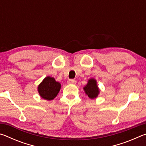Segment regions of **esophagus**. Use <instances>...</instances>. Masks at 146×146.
Returning a JSON list of instances; mask_svg holds the SVG:
<instances>
[{
  "instance_id": "1",
  "label": "esophagus",
  "mask_w": 146,
  "mask_h": 146,
  "mask_svg": "<svg viewBox=\"0 0 146 146\" xmlns=\"http://www.w3.org/2000/svg\"><path fill=\"white\" fill-rule=\"evenodd\" d=\"M76 81L75 80H73V79H70V80H68V83L70 84H75Z\"/></svg>"
}]
</instances>
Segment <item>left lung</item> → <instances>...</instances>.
Returning a JSON list of instances; mask_svg holds the SVG:
<instances>
[{
	"instance_id": "obj_1",
	"label": "left lung",
	"mask_w": 146,
	"mask_h": 146,
	"mask_svg": "<svg viewBox=\"0 0 146 146\" xmlns=\"http://www.w3.org/2000/svg\"><path fill=\"white\" fill-rule=\"evenodd\" d=\"M84 90L88 97L91 99H95L97 98L100 93L97 80L94 78H90V80H88V84L84 87Z\"/></svg>"
}]
</instances>
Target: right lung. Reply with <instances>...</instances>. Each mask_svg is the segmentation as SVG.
<instances>
[{
	"label": "right lung",
	"instance_id": "add662e5",
	"mask_svg": "<svg viewBox=\"0 0 146 146\" xmlns=\"http://www.w3.org/2000/svg\"><path fill=\"white\" fill-rule=\"evenodd\" d=\"M61 84L51 76H47L38 86V92L40 97L47 100H51L58 95Z\"/></svg>",
	"mask_w": 146,
	"mask_h": 146
}]
</instances>
